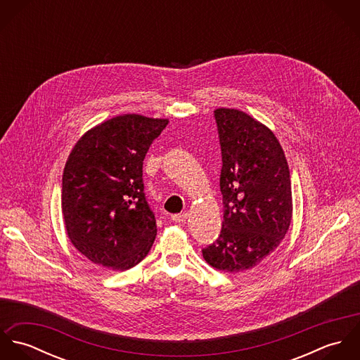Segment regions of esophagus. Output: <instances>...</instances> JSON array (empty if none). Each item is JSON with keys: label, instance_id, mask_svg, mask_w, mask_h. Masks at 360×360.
<instances>
[{"label": "esophagus", "instance_id": "1", "mask_svg": "<svg viewBox=\"0 0 360 360\" xmlns=\"http://www.w3.org/2000/svg\"><path fill=\"white\" fill-rule=\"evenodd\" d=\"M188 217V213L187 212H183V213H177V214H172V220L176 221V223H184Z\"/></svg>", "mask_w": 360, "mask_h": 360}]
</instances>
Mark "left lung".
<instances>
[{"mask_svg": "<svg viewBox=\"0 0 360 360\" xmlns=\"http://www.w3.org/2000/svg\"><path fill=\"white\" fill-rule=\"evenodd\" d=\"M221 148L224 214L219 238L202 250L223 271L255 267L285 237L292 219L290 169L274 133L248 113L214 110Z\"/></svg>", "mask_w": 360, "mask_h": 360, "instance_id": "8db88e82", "label": "left lung"}]
</instances>
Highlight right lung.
<instances>
[{
  "instance_id": "1",
  "label": "right lung",
  "mask_w": 360,
  "mask_h": 360,
  "mask_svg": "<svg viewBox=\"0 0 360 360\" xmlns=\"http://www.w3.org/2000/svg\"><path fill=\"white\" fill-rule=\"evenodd\" d=\"M169 123L119 115L76 143L62 176V214L73 247L93 263L127 270L148 255L156 221L144 194L143 160Z\"/></svg>"
}]
</instances>
